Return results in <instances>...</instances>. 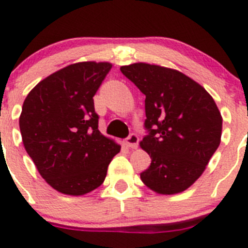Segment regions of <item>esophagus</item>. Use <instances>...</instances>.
Returning <instances> with one entry per match:
<instances>
[{"label": "esophagus", "instance_id": "34e87169", "mask_svg": "<svg viewBox=\"0 0 248 248\" xmlns=\"http://www.w3.org/2000/svg\"><path fill=\"white\" fill-rule=\"evenodd\" d=\"M138 142H140V138H138V136L136 135V133H131V135L126 138V146L132 149L137 148Z\"/></svg>", "mask_w": 248, "mask_h": 248}]
</instances>
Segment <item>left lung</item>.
I'll return each mask as SVG.
<instances>
[{
  "instance_id": "left-lung-1",
  "label": "left lung",
  "mask_w": 248,
  "mask_h": 248,
  "mask_svg": "<svg viewBox=\"0 0 248 248\" xmlns=\"http://www.w3.org/2000/svg\"><path fill=\"white\" fill-rule=\"evenodd\" d=\"M121 71L146 95L148 135L140 146L152 162L140 179L163 195L186 190L221 140L222 117L215 101L200 84L174 69L135 63Z\"/></svg>"
}]
</instances>
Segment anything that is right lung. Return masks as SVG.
I'll return each instance as SVG.
<instances>
[{"label": "right lung", "mask_w": 248, "mask_h": 248, "mask_svg": "<svg viewBox=\"0 0 248 248\" xmlns=\"http://www.w3.org/2000/svg\"><path fill=\"white\" fill-rule=\"evenodd\" d=\"M112 68L108 62L70 64L38 82L19 116L24 148L53 189L79 196L99 188L121 149L99 131L93 95Z\"/></svg>", "instance_id": "right-lung-1"}]
</instances>
